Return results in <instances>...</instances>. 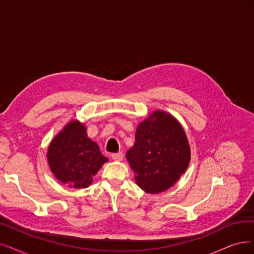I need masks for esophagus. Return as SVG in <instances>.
<instances>
[{
    "mask_svg": "<svg viewBox=\"0 0 254 254\" xmlns=\"http://www.w3.org/2000/svg\"><path fill=\"white\" fill-rule=\"evenodd\" d=\"M123 157H124V154L122 153V152H119V153L111 154V158H113L116 161H121L122 159H123Z\"/></svg>",
    "mask_w": 254,
    "mask_h": 254,
    "instance_id": "obj_1",
    "label": "esophagus"
}]
</instances>
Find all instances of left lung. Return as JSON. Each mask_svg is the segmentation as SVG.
<instances>
[{
  "label": "left lung",
  "mask_w": 254,
  "mask_h": 254,
  "mask_svg": "<svg viewBox=\"0 0 254 254\" xmlns=\"http://www.w3.org/2000/svg\"><path fill=\"white\" fill-rule=\"evenodd\" d=\"M126 158L137 186L149 194L173 187L185 173L190 149L184 128L171 115L155 110L137 126L135 143Z\"/></svg>",
  "instance_id": "left-lung-1"
}]
</instances>
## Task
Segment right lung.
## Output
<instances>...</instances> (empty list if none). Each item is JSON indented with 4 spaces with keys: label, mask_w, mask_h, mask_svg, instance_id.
<instances>
[{
    "label": "right lung",
    "mask_w": 254,
    "mask_h": 254,
    "mask_svg": "<svg viewBox=\"0 0 254 254\" xmlns=\"http://www.w3.org/2000/svg\"><path fill=\"white\" fill-rule=\"evenodd\" d=\"M54 176L70 188L84 189L90 186L108 158L99 146L87 137L86 127L79 121H70L52 139L47 153Z\"/></svg>",
    "instance_id": "add662e5"
}]
</instances>
